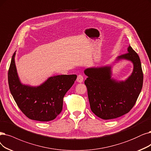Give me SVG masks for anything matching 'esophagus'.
Listing matches in <instances>:
<instances>
[{
	"label": "esophagus",
	"instance_id": "esophagus-1",
	"mask_svg": "<svg viewBox=\"0 0 151 151\" xmlns=\"http://www.w3.org/2000/svg\"><path fill=\"white\" fill-rule=\"evenodd\" d=\"M83 76L81 75V74H79L77 76V82H79V83H81L83 82Z\"/></svg>",
	"mask_w": 151,
	"mask_h": 151
}]
</instances>
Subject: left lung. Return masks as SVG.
I'll use <instances>...</instances> for the list:
<instances>
[{
  "mask_svg": "<svg viewBox=\"0 0 151 151\" xmlns=\"http://www.w3.org/2000/svg\"><path fill=\"white\" fill-rule=\"evenodd\" d=\"M127 59L133 63L131 75L124 81L111 78L110 66L88 68L84 82L87 88L90 109L98 117L111 119L128 113L135 105L143 84V72L139 57L129 46L128 52L116 60Z\"/></svg>",
  "mask_w": 151,
  "mask_h": 151,
  "instance_id": "left-lung-1",
  "label": "left lung"
}]
</instances>
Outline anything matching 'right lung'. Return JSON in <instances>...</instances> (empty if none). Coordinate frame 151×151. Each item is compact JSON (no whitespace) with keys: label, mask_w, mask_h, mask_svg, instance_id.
<instances>
[{"label":"right lung","mask_w":151,"mask_h":151,"mask_svg":"<svg viewBox=\"0 0 151 151\" xmlns=\"http://www.w3.org/2000/svg\"><path fill=\"white\" fill-rule=\"evenodd\" d=\"M12 56L8 72L11 94L20 110L28 118L39 122L55 119L63 110V98L77 79V76L59 75L51 77L38 87L23 85L17 74Z\"/></svg>","instance_id":"add662e5"}]
</instances>
